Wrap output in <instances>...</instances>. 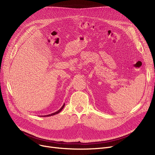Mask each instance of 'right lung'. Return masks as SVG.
I'll return each instance as SVG.
<instances>
[{"mask_svg":"<svg viewBox=\"0 0 155 155\" xmlns=\"http://www.w3.org/2000/svg\"><path fill=\"white\" fill-rule=\"evenodd\" d=\"M64 107V104L61 107V109H60L59 110H58V111H56V112H54V113H51V114H48V115H45V116H43V117H47V116H54V115H55V114H57L59 113V112L62 110V109H63Z\"/></svg>","mask_w":155,"mask_h":155,"instance_id":"1","label":"right lung"}]
</instances>
